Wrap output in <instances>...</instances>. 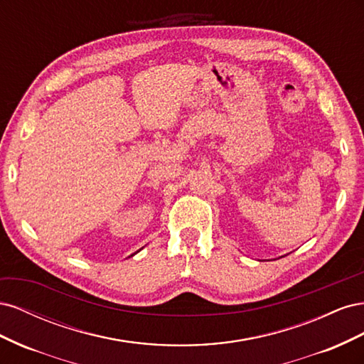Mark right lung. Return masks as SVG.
Listing matches in <instances>:
<instances>
[{"label": "right lung", "mask_w": 364, "mask_h": 364, "mask_svg": "<svg viewBox=\"0 0 364 364\" xmlns=\"http://www.w3.org/2000/svg\"><path fill=\"white\" fill-rule=\"evenodd\" d=\"M139 250H141V249H139ZM134 255H135V253H134ZM130 257H132V255H130Z\"/></svg>", "instance_id": "right-lung-1"}]
</instances>
